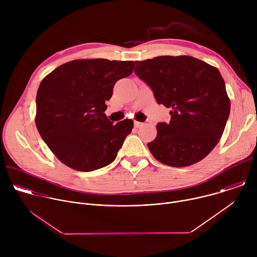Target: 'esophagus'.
Instances as JSON below:
<instances>
[{
	"mask_svg": "<svg viewBox=\"0 0 257 257\" xmlns=\"http://www.w3.org/2000/svg\"><path fill=\"white\" fill-rule=\"evenodd\" d=\"M142 125H143V123H141V122H137V121L134 122V127H135V128H139V127H141Z\"/></svg>",
	"mask_w": 257,
	"mask_h": 257,
	"instance_id": "obj_1",
	"label": "esophagus"
}]
</instances>
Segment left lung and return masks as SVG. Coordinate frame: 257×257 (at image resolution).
<instances>
[{
  "mask_svg": "<svg viewBox=\"0 0 257 257\" xmlns=\"http://www.w3.org/2000/svg\"><path fill=\"white\" fill-rule=\"evenodd\" d=\"M135 74L170 107V123H158L148 143L153 156L170 167H187L204 159L222 137L231 103L219 71L190 56H161L137 61Z\"/></svg>",
  "mask_w": 257,
  "mask_h": 257,
  "instance_id": "left-lung-1",
  "label": "left lung"
}]
</instances>
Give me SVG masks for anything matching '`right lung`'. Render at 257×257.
I'll list each match as a JSON object with an SVG mask.
<instances>
[{"mask_svg": "<svg viewBox=\"0 0 257 257\" xmlns=\"http://www.w3.org/2000/svg\"><path fill=\"white\" fill-rule=\"evenodd\" d=\"M133 61L75 60L47 75L36 94L35 124L53 154L66 166L91 172L111 164L133 128L104 114L115 83L133 72Z\"/></svg>", "mask_w": 257, "mask_h": 257, "instance_id": "1", "label": "right lung"}]
</instances>
